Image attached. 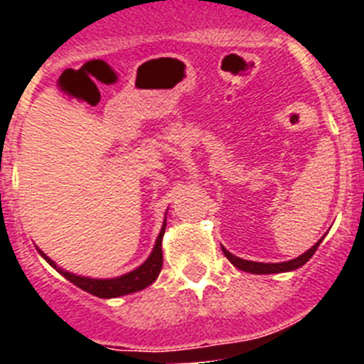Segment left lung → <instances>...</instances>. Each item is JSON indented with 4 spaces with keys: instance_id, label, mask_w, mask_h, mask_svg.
<instances>
[{
    "instance_id": "8db88e82",
    "label": "left lung",
    "mask_w": 364,
    "mask_h": 364,
    "mask_svg": "<svg viewBox=\"0 0 364 364\" xmlns=\"http://www.w3.org/2000/svg\"><path fill=\"white\" fill-rule=\"evenodd\" d=\"M323 240V239H321ZM321 240L314 244V246L304 252L302 255H299L297 259H291V260H286V262H255V260H246V259H240V257H235L233 253H230L226 247H222V253L228 257L231 264L235 268L242 269V272L247 273H255V275H269V273H284V272H294V269L301 268L308 262V260L314 257V253L317 252V247H319Z\"/></svg>"
}]
</instances>
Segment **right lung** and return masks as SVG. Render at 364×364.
Returning <instances> with one entry per match:
<instances>
[{"label": "right lung", "instance_id": "obj_1", "mask_svg": "<svg viewBox=\"0 0 364 364\" xmlns=\"http://www.w3.org/2000/svg\"><path fill=\"white\" fill-rule=\"evenodd\" d=\"M166 233V218H164V224H162V230H160L159 237H156V242L153 246V252L151 255L144 260L142 264L134 268L133 272L129 273H124L120 277H112V279H95V277H83V275H76V273H70L67 269L60 268V266L54 262L50 257L45 255L41 252L40 247L36 246L38 253L43 257L50 266H53L56 272H60L67 281L73 282L74 286H78L82 288L83 291L87 294L96 295L100 299H114V297H122V295H129L134 294V291H140L147 286L153 284L156 281V277L160 275V269H162V262H164V257H162V237Z\"/></svg>", "mask_w": 364, "mask_h": 364}]
</instances>
